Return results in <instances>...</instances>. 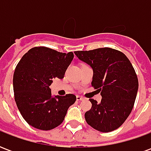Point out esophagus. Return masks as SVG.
Here are the masks:
<instances>
[{
	"label": "esophagus",
	"mask_w": 151,
	"mask_h": 151,
	"mask_svg": "<svg viewBox=\"0 0 151 151\" xmlns=\"http://www.w3.org/2000/svg\"><path fill=\"white\" fill-rule=\"evenodd\" d=\"M83 99H84V98L82 97V96H80V95H78V96H77V100H78V101H82Z\"/></svg>",
	"instance_id": "obj_1"
}]
</instances>
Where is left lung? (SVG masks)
I'll return each mask as SVG.
<instances>
[{
	"mask_svg": "<svg viewBox=\"0 0 151 151\" xmlns=\"http://www.w3.org/2000/svg\"><path fill=\"white\" fill-rule=\"evenodd\" d=\"M74 53L92 68L91 85L102 96L99 104L90 99L92 107L85 113L86 121L103 133L116 129L131 113L138 90L132 64L123 52L110 47Z\"/></svg>",
	"mask_w": 151,
	"mask_h": 151,
	"instance_id": "obj_1",
	"label": "left lung"
}]
</instances>
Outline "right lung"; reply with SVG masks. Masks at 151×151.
I'll return each instance as SVG.
<instances>
[{
	"label": "right lung",
	"mask_w": 151,
	"mask_h": 151,
	"mask_svg": "<svg viewBox=\"0 0 151 151\" xmlns=\"http://www.w3.org/2000/svg\"><path fill=\"white\" fill-rule=\"evenodd\" d=\"M73 53L59 52L46 47H35L22 57L14 73L16 104L24 120L41 130H51L62 123L76 96L52 97L50 86L64 78Z\"/></svg>",
	"instance_id": "1"
}]
</instances>
